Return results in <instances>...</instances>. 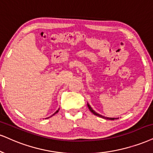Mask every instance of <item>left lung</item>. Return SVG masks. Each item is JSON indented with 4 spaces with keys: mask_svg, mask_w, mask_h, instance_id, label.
<instances>
[{
    "mask_svg": "<svg viewBox=\"0 0 153 153\" xmlns=\"http://www.w3.org/2000/svg\"><path fill=\"white\" fill-rule=\"evenodd\" d=\"M87 105H88V108H89V110L91 111V112L93 113V114H94V115H96V116H99V117H101V118H105V119H107V120H115V119H116V118H108V117H105V116H101V115H100V114H97V112H95V111H94L93 110V109L91 108V107L90 106V105L88 104V103H87Z\"/></svg>",
    "mask_w": 153,
    "mask_h": 153,
    "instance_id": "8db88e82",
    "label": "left lung"
}]
</instances>
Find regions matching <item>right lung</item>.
Returning <instances> with one entry per match:
<instances>
[{"mask_svg":"<svg viewBox=\"0 0 153 153\" xmlns=\"http://www.w3.org/2000/svg\"><path fill=\"white\" fill-rule=\"evenodd\" d=\"M59 109H58V110H57V111H56L55 113H54V114H53V116H54V114H56V113H58V111H59Z\"/></svg>","mask_w":153,"mask_h":153,"instance_id":"1","label":"right lung"}]
</instances>
